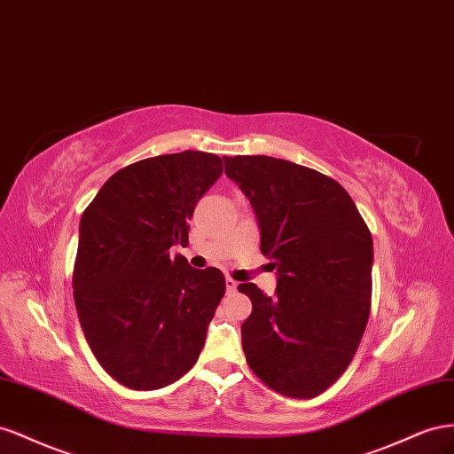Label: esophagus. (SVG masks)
<instances>
[{
  "label": "esophagus",
  "mask_w": 454,
  "mask_h": 454,
  "mask_svg": "<svg viewBox=\"0 0 454 454\" xmlns=\"http://www.w3.org/2000/svg\"><path fill=\"white\" fill-rule=\"evenodd\" d=\"M236 289H238V281L231 279V278H226V291L228 293H236Z\"/></svg>",
  "instance_id": "34e87169"
}]
</instances>
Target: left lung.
Here are the masks:
<instances>
[{
    "label": "left lung",
    "mask_w": 454,
    "mask_h": 454,
    "mask_svg": "<svg viewBox=\"0 0 454 454\" xmlns=\"http://www.w3.org/2000/svg\"><path fill=\"white\" fill-rule=\"evenodd\" d=\"M228 178L249 198L261 251L278 268L266 296L254 283L241 325L251 371L281 395L309 399L339 380L367 327L372 238L348 192L327 175L268 155L226 158Z\"/></svg>",
    "instance_id": "obj_1"
}]
</instances>
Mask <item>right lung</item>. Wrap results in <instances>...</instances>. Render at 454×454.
<instances>
[{"label": "right lung", "mask_w": 454, "mask_h": 454, "mask_svg": "<svg viewBox=\"0 0 454 454\" xmlns=\"http://www.w3.org/2000/svg\"><path fill=\"white\" fill-rule=\"evenodd\" d=\"M220 175L215 153L155 155L114 173L82 215L77 317L102 369L131 390L173 384L201 354L226 279L169 249L186 247L193 207Z\"/></svg>", "instance_id": "add662e5"}]
</instances>
